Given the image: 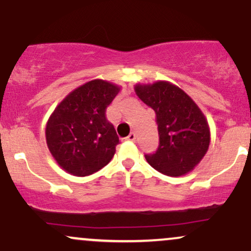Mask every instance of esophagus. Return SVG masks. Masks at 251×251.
Instances as JSON below:
<instances>
[{
	"mask_svg": "<svg viewBox=\"0 0 251 251\" xmlns=\"http://www.w3.org/2000/svg\"><path fill=\"white\" fill-rule=\"evenodd\" d=\"M135 138H137V134H135L134 132H132V133H129V134L127 135V137L125 138V139H126V140H129V142H134Z\"/></svg>",
	"mask_w": 251,
	"mask_h": 251,
	"instance_id": "1",
	"label": "esophagus"
}]
</instances>
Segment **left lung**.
<instances>
[{
    "mask_svg": "<svg viewBox=\"0 0 251 251\" xmlns=\"http://www.w3.org/2000/svg\"><path fill=\"white\" fill-rule=\"evenodd\" d=\"M135 94L155 113L159 146L145 154L154 170L170 177L189 174L203 159L210 128L203 112L183 89L168 81L135 85Z\"/></svg>",
    "mask_w": 251,
    "mask_h": 251,
    "instance_id": "8db88e82",
    "label": "left lung"
}]
</instances>
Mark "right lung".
Masks as SVG:
<instances>
[{
	"instance_id": "obj_1",
	"label": "right lung",
	"mask_w": 251,
	"mask_h": 251,
	"mask_svg": "<svg viewBox=\"0 0 251 251\" xmlns=\"http://www.w3.org/2000/svg\"><path fill=\"white\" fill-rule=\"evenodd\" d=\"M120 87L96 79L71 92L51 113L46 140L56 163L68 174L85 177L111 162L119 144L106 108Z\"/></svg>"
}]
</instances>
